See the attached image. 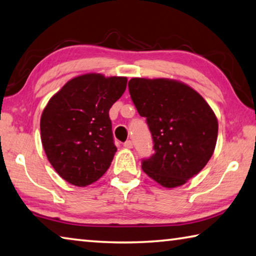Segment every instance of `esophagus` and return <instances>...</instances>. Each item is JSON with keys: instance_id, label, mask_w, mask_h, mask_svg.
<instances>
[{"instance_id": "1", "label": "esophagus", "mask_w": 256, "mask_h": 256, "mask_svg": "<svg viewBox=\"0 0 256 256\" xmlns=\"http://www.w3.org/2000/svg\"><path fill=\"white\" fill-rule=\"evenodd\" d=\"M132 140H126L124 143V148H132Z\"/></svg>"}]
</instances>
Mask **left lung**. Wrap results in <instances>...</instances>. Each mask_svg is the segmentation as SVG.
Instances as JSON below:
<instances>
[{
	"label": "left lung",
	"mask_w": 256,
	"mask_h": 256,
	"mask_svg": "<svg viewBox=\"0 0 256 256\" xmlns=\"http://www.w3.org/2000/svg\"><path fill=\"white\" fill-rule=\"evenodd\" d=\"M129 94L153 138L154 154L142 161L148 177L174 188L198 174L214 152L218 120L198 92L172 79L132 78Z\"/></svg>",
	"instance_id": "left-lung-1"
}]
</instances>
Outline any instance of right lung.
<instances>
[{
	"mask_svg": "<svg viewBox=\"0 0 256 256\" xmlns=\"http://www.w3.org/2000/svg\"><path fill=\"white\" fill-rule=\"evenodd\" d=\"M126 87V77L86 74L48 100L40 116L42 144L66 182L85 187L106 172L116 152L108 111Z\"/></svg>",
	"mask_w": 256,
	"mask_h": 256,
	"instance_id": "1",
	"label": "right lung"
}]
</instances>
